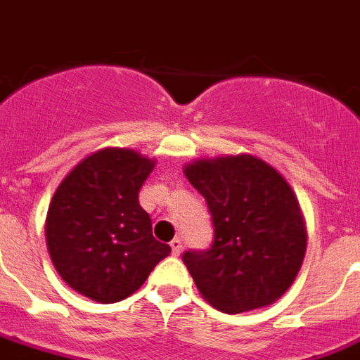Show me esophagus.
<instances>
[{"label": "esophagus", "mask_w": 360, "mask_h": 360, "mask_svg": "<svg viewBox=\"0 0 360 360\" xmlns=\"http://www.w3.org/2000/svg\"><path fill=\"white\" fill-rule=\"evenodd\" d=\"M169 245H172V253H174L175 257H179L181 251H183V241H181L179 238H175V240H172Z\"/></svg>", "instance_id": "1"}]
</instances>
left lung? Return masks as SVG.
<instances>
[{"label":"left lung","instance_id":"left-lung-1","mask_svg":"<svg viewBox=\"0 0 360 360\" xmlns=\"http://www.w3.org/2000/svg\"><path fill=\"white\" fill-rule=\"evenodd\" d=\"M183 172L215 230L210 249L183 255L200 295L224 314L274 304L295 281L308 241L289 183L253 155L202 158Z\"/></svg>","mask_w":360,"mask_h":360}]
</instances>
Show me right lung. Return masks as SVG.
<instances>
[{
    "label": "right lung",
    "instance_id": "add662e5",
    "mask_svg": "<svg viewBox=\"0 0 360 360\" xmlns=\"http://www.w3.org/2000/svg\"><path fill=\"white\" fill-rule=\"evenodd\" d=\"M153 168L155 160L134 149L107 147L79 162L52 196L45 223L52 264L90 300H124L172 253L155 240L137 198Z\"/></svg>",
    "mask_w": 360,
    "mask_h": 360
}]
</instances>
